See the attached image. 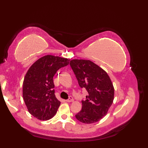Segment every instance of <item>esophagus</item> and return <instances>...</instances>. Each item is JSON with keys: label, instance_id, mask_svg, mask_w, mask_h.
Masks as SVG:
<instances>
[{"label": "esophagus", "instance_id": "1", "mask_svg": "<svg viewBox=\"0 0 148 148\" xmlns=\"http://www.w3.org/2000/svg\"><path fill=\"white\" fill-rule=\"evenodd\" d=\"M65 101L67 102H73V101H74V99H73V98H72V97L71 96V97H69V99L66 100Z\"/></svg>", "mask_w": 148, "mask_h": 148}]
</instances>
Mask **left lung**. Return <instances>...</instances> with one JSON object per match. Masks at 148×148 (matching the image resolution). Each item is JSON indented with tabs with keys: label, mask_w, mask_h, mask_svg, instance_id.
Instances as JSON below:
<instances>
[{
	"label": "left lung",
	"mask_w": 148,
	"mask_h": 148,
	"mask_svg": "<svg viewBox=\"0 0 148 148\" xmlns=\"http://www.w3.org/2000/svg\"><path fill=\"white\" fill-rule=\"evenodd\" d=\"M70 65L79 86L88 92L86 99L81 101L82 109L76 114V119L86 124L99 121L107 114L114 100L111 79L103 69L90 60L74 59Z\"/></svg>",
	"instance_id": "8db88e82"
}]
</instances>
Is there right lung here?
Here are the masks:
<instances>
[{
    "instance_id": "right-lung-1",
    "label": "right lung",
    "mask_w": 148,
    "mask_h": 148,
    "mask_svg": "<svg viewBox=\"0 0 148 148\" xmlns=\"http://www.w3.org/2000/svg\"><path fill=\"white\" fill-rule=\"evenodd\" d=\"M70 60L47 55L28 70L23 83V98L28 111L39 120H48L57 112L60 102L55 95L53 77Z\"/></svg>"
}]
</instances>
